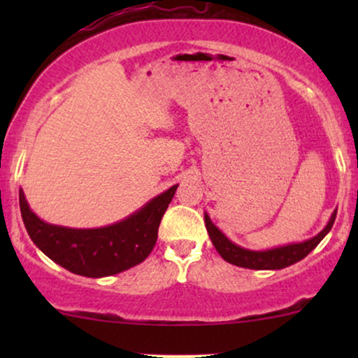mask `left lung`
Wrapping results in <instances>:
<instances>
[{
    "instance_id": "obj_1",
    "label": "left lung",
    "mask_w": 358,
    "mask_h": 358,
    "mask_svg": "<svg viewBox=\"0 0 358 358\" xmlns=\"http://www.w3.org/2000/svg\"><path fill=\"white\" fill-rule=\"evenodd\" d=\"M203 219H205V227H207L208 237H210L213 248L217 249V252L220 254L224 261L245 269L278 271V269H285L287 266L296 264L298 261L305 259L308 254H310L311 250H313L316 245L323 241V237L331 231V227H334V222L336 219V208L334 210V213H331L328 224L324 225L316 236L310 237V239L303 242H291V244L278 245V248L262 249V250L242 248V245L232 242L219 227H217L215 224H213L207 212H203Z\"/></svg>"
}]
</instances>
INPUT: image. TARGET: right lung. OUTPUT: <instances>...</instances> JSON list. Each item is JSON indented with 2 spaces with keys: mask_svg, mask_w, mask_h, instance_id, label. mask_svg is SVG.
<instances>
[{
  "mask_svg": "<svg viewBox=\"0 0 358 358\" xmlns=\"http://www.w3.org/2000/svg\"><path fill=\"white\" fill-rule=\"evenodd\" d=\"M178 185L159 193L141 208L104 227L73 229L48 224L31 210L20 188V210L28 236L53 262L85 278H106L138 266L150 256L158 227Z\"/></svg>",
  "mask_w": 358,
  "mask_h": 358,
  "instance_id": "1",
  "label": "right lung"
}]
</instances>
